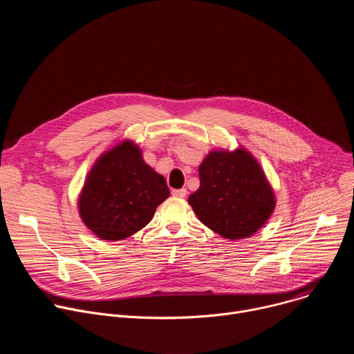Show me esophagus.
Returning <instances> with one entry per match:
<instances>
[{
    "instance_id": "obj_1",
    "label": "esophagus",
    "mask_w": 354,
    "mask_h": 354,
    "mask_svg": "<svg viewBox=\"0 0 354 354\" xmlns=\"http://www.w3.org/2000/svg\"><path fill=\"white\" fill-rule=\"evenodd\" d=\"M186 189H174L172 190V196H175V197H179V198H182V197H185L186 196Z\"/></svg>"
}]
</instances>
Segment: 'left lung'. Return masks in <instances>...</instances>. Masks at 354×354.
I'll return each instance as SVG.
<instances>
[{
	"instance_id": "left-lung-1",
	"label": "left lung",
	"mask_w": 354,
	"mask_h": 354,
	"mask_svg": "<svg viewBox=\"0 0 354 354\" xmlns=\"http://www.w3.org/2000/svg\"><path fill=\"white\" fill-rule=\"evenodd\" d=\"M200 187L187 198L206 227L225 239L257 234L276 207V197L261 164L243 147L212 149L198 167Z\"/></svg>"
}]
</instances>
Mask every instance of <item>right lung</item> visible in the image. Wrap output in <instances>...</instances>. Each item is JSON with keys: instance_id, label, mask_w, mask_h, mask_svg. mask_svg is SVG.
Segmentation results:
<instances>
[{"instance_id": "add662e5", "label": "right lung", "mask_w": 354, "mask_h": 354, "mask_svg": "<svg viewBox=\"0 0 354 354\" xmlns=\"http://www.w3.org/2000/svg\"><path fill=\"white\" fill-rule=\"evenodd\" d=\"M168 197L165 178L144 162L134 141L123 140L92 165L78 213L97 238L122 241L144 228Z\"/></svg>"}]
</instances>
